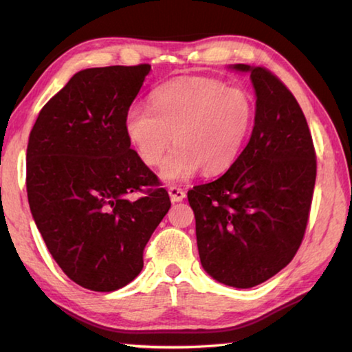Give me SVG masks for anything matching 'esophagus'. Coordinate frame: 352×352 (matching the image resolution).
I'll return each instance as SVG.
<instances>
[{
	"instance_id": "esophagus-1",
	"label": "esophagus",
	"mask_w": 352,
	"mask_h": 352,
	"mask_svg": "<svg viewBox=\"0 0 352 352\" xmlns=\"http://www.w3.org/2000/svg\"><path fill=\"white\" fill-rule=\"evenodd\" d=\"M169 195H170L172 201H182L184 197H186V192H184L182 188L172 184V186H169Z\"/></svg>"
}]
</instances>
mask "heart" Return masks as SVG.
Masks as SVG:
<instances>
[{"instance_id":"1","label":"heart","mask_w":352,"mask_h":352,"mask_svg":"<svg viewBox=\"0 0 352 352\" xmlns=\"http://www.w3.org/2000/svg\"><path fill=\"white\" fill-rule=\"evenodd\" d=\"M254 102L242 88L210 77H180L158 87L152 105L132 104L124 126L140 158L162 162L172 140L177 147L162 166L164 180H183L201 169L206 175L228 170L252 132Z\"/></svg>"}]
</instances>
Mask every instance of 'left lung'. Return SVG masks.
I'll list each match as a JSON object with an SVG mask.
<instances>
[{
  "label": "left lung",
  "mask_w": 352,
  "mask_h": 352,
  "mask_svg": "<svg viewBox=\"0 0 352 352\" xmlns=\"http://www.w3.org/2000/svg\"><path fill=\"white\" fill-rule=\"evenodd\" d=\"M250 71L256 91L248 144L222 177L188 190L200 262L219 283L254 287L300 248L311 214L317 157L292 91L270 69Z\"/></svg>",
  "instance_id": "left-lung-1"
}]
</instances>
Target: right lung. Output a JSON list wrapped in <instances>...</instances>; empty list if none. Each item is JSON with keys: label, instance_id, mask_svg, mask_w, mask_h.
I'll return each mask as SVG.
<instances>
[{"label": "right lung", "instance_id": "right-lung-1", "mask_svg": "<svg viewBox=\"0 0 352 352\" xmlns=\"http://www.w3.org/2000/svg\"><path fill=\"white\" fill-rule=\"evenodd\" d=\"M148 73V63L79 71L47 100L29 135L26 189L35 225L65 275L88 290L133 281L170 208L124 126Z\"/></svg>", "mask_w": 352, "mask_h": 352}]
</instances>
